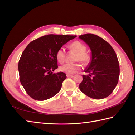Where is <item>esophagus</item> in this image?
<instances>
[{"instance_id":"1","label":"esophagus","mask_w":135,"mask_h":135,"mask_svg":"<svg viewBox=\"0 0 135 135\" xmlns=\"http://www.w3.org/2000/svg\"><path fill=\"white\" fill-rule=\"evenodd\" d=\"M66 76L68 78H73V77H74V75H70V74H67Z\"/></svg>"}]
</instances>
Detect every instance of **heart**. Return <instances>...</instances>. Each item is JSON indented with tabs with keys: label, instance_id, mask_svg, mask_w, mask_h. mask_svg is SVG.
<instances>
[{
	"label": "heart",
	"instance_id": "b5f03b06",
	"mask_svg": "<svg viewBox=\"0 0 135 135\" xmlns=\"http://www.w3.org/2000/svg\"><path fill=\"white\" fill-rule=\"evenodd\" d=\"M69 49L76 53L75 58V61H79L85 66L87 65L90 62L91 56L88 53L85 52L87 48L83 43L76 40L70 45ZM56 57L59 63L62 64L64 62L65 60V51L63 48H60L57 50L56 54ZM81 68V65L79 63H67L61 66L60 70L61 71L67 74H72L80 70Z\"/></svg>",
	"mask_w": 135,
	"mask_h": 135
}]
</instances>
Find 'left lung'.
Here are the masks:
<instances>
[{
    "label": "left lung",
    "mask_w": 135,
    "mask_h": 135,
    "mask_svg": "<svg viewBox=\"0 0 135 135\" xmlns=\"http://www.w3.org/2000/svg\"><path fill=\"white\" fill-rule=\"evenodd\" d=\"M91 51V59L84 70L79 89L85 95L94 99L109 96L115 89L119 77V65L114 49L104 39L92 34L80 35Z\"/></svg>",
    "instance_id": "obj_1"
}]
</instances>
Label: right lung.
I'll use <instances>...</instances> for the list:
<instances>
[{"mask_svg":"<svg viewBox=\"0 0 135 135\" xmlns=\"http://www.w3.org/2000/svg\"><path fill=\"white\" fill-rule=\"evenodd\" d=\"M76 35H44L30 42L18 62L20 80L26 93L35 100L52 97L60 91L66 75L53 73L58 68L56 52Z\"/></svg>","mask_w":135,"mask_h":135,"instance_id":"right-lung-1","label":"right lung"}]
</instances>
